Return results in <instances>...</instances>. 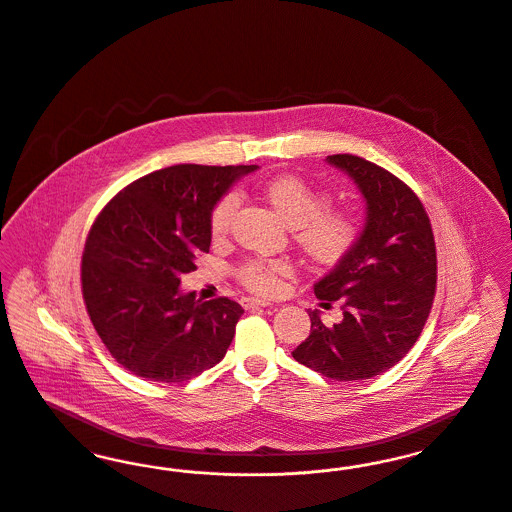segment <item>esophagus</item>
<instances>
[{"label": "esophagus", "mask_w": 512, "mask_h": 512, "mask_svg": "<svg viewBox=\"0 0 512 512\" xmlns=\"http://www.w3.org/2000/svg\"><path fill=\"white\" fill-rule=\"evenodd\" d=\"M241 302H243L244 308H268L271 306V302L260 300V298H243Z\"/></svg>", "instance_id": "34e87169"}]
</instances>
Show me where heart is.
<instances>
[{"instance_id":"b5f03b06","label":"heart","mask_w":512,"mask_h":512,"mask_svg":"<svg viewBox=\"0 0 512 512\" xmlns=\"http://www.w3.org/2000/svg\"><path fill=\"white\" fill-rule=\"evenodd\" d=\"M264 198L293 233L300 252L322 266L339 264L356 246L362 233V219L356 208L329 204L327 190L318 189L296 175H279L264 185ZM239 206L235 194H225L210 212V233L223 237ZM287 264L281 260H248L239 268L246 289L258 295H273L281 287Z\"/></svg>"}]
</instances>
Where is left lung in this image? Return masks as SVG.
<instances>
[{
  "label": "left lung",
  "instance_id": "obj_1",
  "mask_svg": "<svg viewBox=\"0 0 512 512\" xmlns=\"http://www.w3.org/2000/svg\"><path fill=\"white\" fill-rule=\"evenodd\" d=\"M366 200L356 246L314 285L323 306L339 300L343 320L325 325L310 312V335L296 362L335 381L379 376L418 341L430 316L437 256L430 217L414 190L376 163L352 154L327 156Z\"/></svg>",
  "mask_w": 512,
  "mask_h": 512
}]
</instances>
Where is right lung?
I'll use <instances>...</instances> for the list:
<instances>
[{
  "mask_svg": "<svg viewBox=\"0 0 512 512\" xmlns=\"http://www.w3.org/2000/svg\"><path fill=\"white\" fill-rule=\"evenodd\" d=\"M258 165H171L117 192L82 252V298L109 354L135 376L183 383L225 356L241 304L200 302L181 275L210 252V212Z\"/></svg>",
  "mask_w": 512,
  "mask_h": 512,
  "instance_id": "add662e5",
  "label": "right lung"
}]
</instances>
